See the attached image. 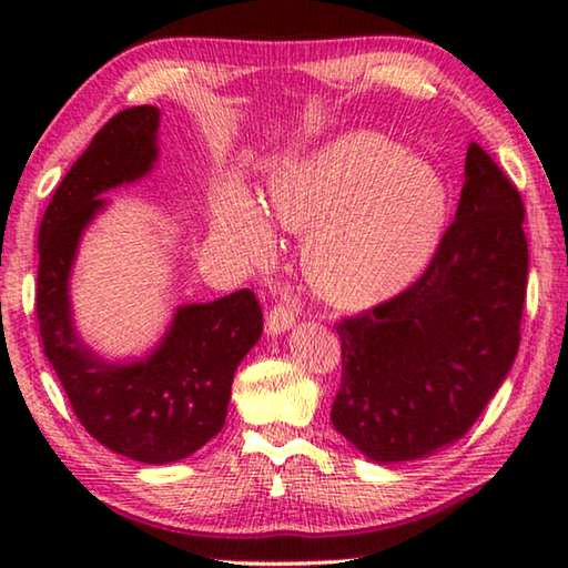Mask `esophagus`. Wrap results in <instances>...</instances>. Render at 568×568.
I'll return each instance as SVG.
<instances>
[{
    "instance_id": "esophagus-1",
    "label": "esophagus",
    "mask_w": 568,
    "mask_h": 568,
    "mask_svg": "<svg viewBox=\"0 0 568 568\" xmlns=\"http://www.w3.org/2000/svg\"><path fill=\"white\" fill-rule=\"evenodd\" d=\"M293 323H295V313H293V307H287V305H275L271 313H267V318H265V333L267 335H281V333H285V331H291L293 328Z\"/></svg>"
}]
</instances>
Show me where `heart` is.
<instances>
[{"instance_id": "obj_1", "label": "heart", "mask_w": 568, "mask_h": 568, "mask_svg": "<svg viewBox=\"0 0 568 568\" xmlns=\"http://www.w3.org/2000/svg\"><path fill=\"white\" fill-rule=\"evenodd\" d=\"M444 178L378 132H351L277 168L267 213L307 233L305 273L341 305H365L406 287L446 233ZM213 235L237 261H263L273 227L261 203L227 182L213 203Z\"/></svg>"}]
</instances>
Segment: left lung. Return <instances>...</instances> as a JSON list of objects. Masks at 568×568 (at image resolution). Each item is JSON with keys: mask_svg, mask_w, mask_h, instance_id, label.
I'll return each mask as SVG.
<instances>
[{"mask_svg": "<svg viewBox=\"0 0 568 568\" xmlns=\"http://www.w3.org/2000/svg\"><path fill=\"white\" fill-rule=\"evenodd\" d=\"M526 275L521 195L470 142L456 220L426 273L335 328L343 343L335 430L386 466L466 436L514 365Z\"/></svg>", "mask_w": 568, "mask_h": 568, "instance_id": "1", "label": "left lung"}]
</instances>
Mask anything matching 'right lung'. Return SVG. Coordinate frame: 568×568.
Wrapping results in <instances>:
<instances>
[{"instance_id":"add662e5","label":"right lung","mask_w":568,"mask_h":568,"mask_svg":"<svg viewBox=\"0 0 568 568\" xmlns=\"http://www.w3.org/2000/svg\"><path fill=\"white\" fill-rule=\"evenodd\" d=\"M158 128L152 104L114 114L60 182L37 240V321L47 361L88 434L150 466L187 458L220 434L237 365L263 333V311L247 287L180 305L145 358L108 361L77 333L70 277L80 240L108 207L104 192L155 168Z\"/></svg>"}]
</instances>
